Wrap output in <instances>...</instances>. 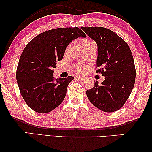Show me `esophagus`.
<instances>
[{
	"label": "esophagus",
	"mask_w": 152,
	"mask_h": 152,
	"mask_svg": "<svg viewBox=\"0 0 152 152\" xmlns=\"http://www.w3.org/2000/svg\"><path fill=\"white\" fill-rule=\"evenodd\" d=\"M76 78H77L78 80H79V81H83V78H83V76H76Z\"/></svg>",
	"instance_id": "obj_1"
}]
</instances>
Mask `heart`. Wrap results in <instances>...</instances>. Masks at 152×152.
Returning <instances> with one entry per match:
<instances>
[{"label": "heart", "mask_w": 152, "mask_h": 152, "mask_svg": "<svg viewBox=\"0 0 152 152\" xmlns=\"http://www.w3.org/2000/svg\"><path fill=\"white\" fill-rule=\"evenodd\" d=\"M88 42H93V41H91V40H89V39H86V41H84V43H88ZM69 48H70V46H69L67 48H66V51H69ZM76 71H79V72H82V71H84V68H83V67H77V68H76Z\"/></svg>", "instance_id": "heart-1"}]
</instances>
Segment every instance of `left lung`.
<instances>
[{
    "instance_id": "left-lung-1",
    "label": "left lung",
    "mask_w": 152,
    "mask_h": 152,
    "mask_svg": "<svg viewBox=\"0 0 152 152\" xmlns=\"http://www.w3.org/2000/svg\"><path fill=\"white\" fill-rule=\"evenodd\" d=\"M98 47L96 66L105 76L102 85L96 81L86 91L88 99L104 112L120 109L130 96L136 78L133 56L128 44L112 31L103 27H82Z\"/></svg>"
}]
</instances>
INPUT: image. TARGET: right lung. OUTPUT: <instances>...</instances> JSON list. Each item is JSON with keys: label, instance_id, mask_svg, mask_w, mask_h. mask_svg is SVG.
Instances as JSON below:
<instances>
[{"label": "right lung", "instance_id": "right-lung-1", "mask_svg": "<svg viewBox=\"0 0 152 152\" xmlns=\"http://www.w3.org/2000/svg\"><path fill=\"white\" fill-rule=\"evenodd\" d=\"M86 38L77 27L59 28L41 33L26 45L19 59L16 79L27 105L38 113H48L60 105L73 76H53L57 61L66 47L78 38Z\"/></svg>", "mask_w": 152, "mask_h": 152}]
</instances>
